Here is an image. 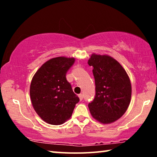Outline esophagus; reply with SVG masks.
Wrapping results in <instances>:
<instances>
[{"label":"esophagus","instance_id":"34e87169","mask_svg":"<svg viewBox=\"0 0 157 157\" xmlns=\"http://www.w3.org/2000/svg\"><path fill=\"white\" fill-rule=\"evenodd\" d=\"M79 100H82V99H83V95L82 94H79Z\"/></svg>","mask_w":157,"mask_h":157}]
</instances>
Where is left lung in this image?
<instances>
[{
    "mask_svg": "<svg viewBox=\"0 0 157 157\" xmlns=\"http://www.w3.org/2000/svg\"><path fill=\"white\" fill-rule=\"evenodd\" d=\"M88 63L94 67L95 84V96L88 105L90 112L100 123H113L129 107L132 96L129 76L119 62L108 55L93 54Z\"/></svg>",
    "mask_w": 157,
    "mask_h": 157,
    "instance_id": "left-lung-1",
    "label": "left lung"
}]
</instances>
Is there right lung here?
<instances>
[{
    "label": "right lung",
    "mask_w": 157,
    "mask_h": 157,
    "mask_svg": "<svg viewBox=\"0 0 157 157\" xmlns=\"http://www.w3.org/2000/svg\"><path fill=\"white\" fill-rule=\"evenodd\" d=\"M74 62V58H52L39 68L32 79V104L36 113L47 123L63 124L71 118L79 101L66 78Z\"/></svg>",
    "instance_id": "1"
}]
</instances>
